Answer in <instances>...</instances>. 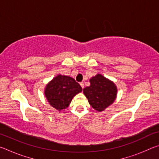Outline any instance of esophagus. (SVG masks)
<instances>
[{
    "label": "esophagus",
    "mask_w": 159,
    "mask_h": 159,
    "mask_svg": "<svg viewBox=\"0 0 159 159\" xmlns=\"http://www.w3.org/2000/svg\"><path fill=\"white\" fill-rule=\"evenodd\" d=\"M80 86H81V88L83 89V88H84V84H83V82L80 83Z\"/></svg>",
    "instance_id": "obj_1"
}]
</instances>
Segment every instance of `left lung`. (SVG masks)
I'll use <instances>...</instances> for the list:
<instances>
[{
  "instance_id": "1",
  "label": "left lung",
  "mask_w": 159,
  "mask_h": 159,
  "mask_svg": "<svg viewBox=\"0 0 159 159\" xmlns=\"http://www.w3.org/2000/svg\"><path fill=\"white\" fill-rule=\"evenodd\" d=\"M90 83V85L83 89V93L93 109L98 111H104L116 99V86L99 74L91 78Z\"/></svg>"
}]
</instances>
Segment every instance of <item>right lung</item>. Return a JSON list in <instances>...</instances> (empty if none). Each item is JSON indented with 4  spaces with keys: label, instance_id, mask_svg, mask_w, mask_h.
I'll use <instances>...</instances> for the list:
<instances>
[{
    "label": "right lung",
    "instance_id": "obj_1",
    "mask_svg": "<svg viewBox=\"0 0 159 159\" xmlns=\"http://www.w3.org/2000/svg\"><path fill=\"white\" fill-rule=\"evenodd\" d=\"M81 91V86L73 78L59 74L48 83L44 93L50 105L61 111L66 109L74 97Z\"/></svg>",
    "mask_w": 159,
    "mask_h": 159
}]
</instances>
